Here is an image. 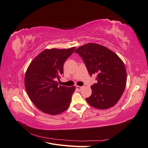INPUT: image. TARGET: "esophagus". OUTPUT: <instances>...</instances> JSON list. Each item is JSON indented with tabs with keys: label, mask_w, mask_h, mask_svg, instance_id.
I'll use <instances>...</instances> for the list:
<instances>
[{
	"label": "esophagus",
	"mask_w": 148,
	"mask_h": 148,
	"mask_svg": "<svg viewBox=\"0 0 148 148\" xmlns=\"http://www.w3.org/2000/svg\"><path fill=\"white\" fill-rule=\"evenodd\" d=\"M76 88H77V90L80 91L82 89V86H76Z\"/></svg>",
	"instance_id": "1"
}]
</instances>
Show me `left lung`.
I'll return each instance as SVG.
<instances>
[{
    "label": "left lung",
    "mask_w": 148,
    "mask_h": 148,
    "mask_svg": "<svg viewBox=\"0 0 148 148\" xmlns=\"http://www.w3.org/2000/svg\"><path fill=\"white\" fill-rule=\"evenodd\" d=\"M75 52L82 58L90 76L97 75V83L91 86L88 104L98 109L114 106L123 95L127 84V71L122 59L109 49L96 43L79 47Z\"/></svg>",
    "instance_id": "1"
}]
</instances>
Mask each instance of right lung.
<instances>
[{"label":"right lung","instance_id":"right-lung-1","mask_svg":"<svg viewBox=\"0 0 148 148\" xmlns=\"http://www.w3.org/2000/svg\"><path fill=\"white\" fill-rule=\"evenodd\" d=\"M75 49H45L28 67L25 77L26 92L31 102L44 113L60 114L70 104L75 86H61L57 79L64 74V64Z\"/></svg>","mask_w":148,"mask_h":148}]
</instances>
